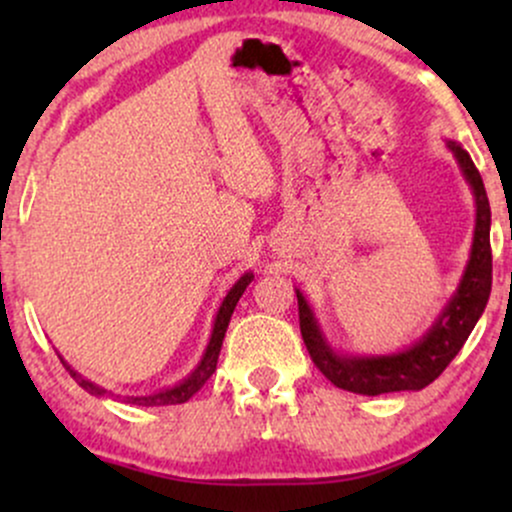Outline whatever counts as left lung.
I'll list each match as a JSON object with an SVG mask.
<instances>
[{"mask_svg":"<svg viewBox=\"0 0 512 512\" xmlns=\"http://www.w3.org/2000/svg\"><path fill=\"white\" fill-rule=\"evenodd\" d=\"M448 149L455 154L464 180L469 182L477 202V226H474L472 252L464 267V274L457 286L455 296L450 298L443 313L433 322V327L424 337L409 349L390 356H346L337 354L327 344L325 334L317 325L313 308L298 296V320H301V334L305 349L320 373L332 385L342 390L356 392V395H385V392L402 390H424L433 380L450 366L452 358L467 342L474 325L484 313L491 293V207L486 197L484 180H481L472 156L457 142H448Z\"/></svg>","mask_w":512,"mask_h":512,"instance_id":"8db88e82","label":"left lung"}]
</instances>
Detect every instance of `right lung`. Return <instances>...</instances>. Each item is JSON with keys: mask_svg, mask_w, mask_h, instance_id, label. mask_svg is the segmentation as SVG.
<instances>
[{"mask_svg": "<svg viewBox=\"0 0 512 512\" xmlns=\"http://www.w3.org/2000/svg\"><path fill=\"white\" fill-rule=\"evenodd\" d=\"M252 281V272L243 274L240 279L233 284V289L226 293V298H223L219 313H216V320H214V330H211V339L207 344V351H204L202 361L197 363V368L192 370L190 375H187L182 383H178L175 387H168V390H161V392H154V395H142V397H125V402L129 404H139V407H166V404H182L187 402L195 392L202 390V385L207 383V380L211 378V373L216 370V361H219V351H221V344H223V337H226V330H228V322H231V315L233 310H236V303L240 301V296H243V291L248 289V284ZM62 366L69 370V375L79 383L81 387H84L86 392H91V395L96 397H105L108 395V390L101 385L91 383V380L81 378L76 370L69 366L67 361L60 356Z\"/></svg>", "mask_w": 512, "mask_h": 512, "instance_id": "add662e5", "label": "right lung"}]
</instances>
